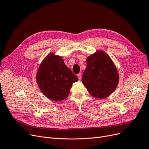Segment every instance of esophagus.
<instances>
[{
  "label": "esophagus",
  "mask_w": 149,
  "mask_h": 149,
  "mask_svg": "<svg viewBox=\"0 0 149 149\" xmlns=\"http://www.w3.org/2000/svg\"><path fill=\"white\" fill-rule=\"evenodd\" d=\"M78 79H79V80H81V79H82V75H81V73H79V74H78Z\"/></svg>",
  "instance_id": "obj_1"
}]
</instances>
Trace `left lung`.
<instances>
[{"instance_id":"8db88e82","label":"left lung","mask_w":149,"mask_h":149,"mask_svg":"<svg viewBox=\"0 0 149 149\" xmlns=\"http://www.w3.org/2000/svg\"><path fill=\"white\" fill-rule=\"evenodd\" d=\"M87 67L82 82L91 95L104 99L113 92L119 75L114 63L107 54L99 50L87 58Z\"/></svg>"}]
</instances>
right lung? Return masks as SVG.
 Returning <instances> with one entry per match:
<instances>
[{
    "mask_svg": "<svg viewBox=\"0 0 149 149\" xmlns=\"http://www.w3.org/2000/svg\"><path fill=\"white\" fill-rule=\"evenodd\" d=\"M36 80L40 91L48 99L58 102L68 97L71 86L78 78L65 65L62 58L51 53L40 64Z\"/></svg>",
    "mask_w": 149,
    "mask_h": 149,
    "instance_id": "obj_1",
    "label": "right lung"
}]
</instances>
